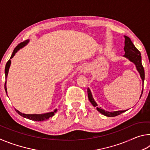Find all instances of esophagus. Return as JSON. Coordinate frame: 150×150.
<instances>
[{
  "instance_id": "1",
  "label": "esophagus",
  "mask_w": 150,
  "mask_h": 150,
  "mask_svg": "<svg viewBox=\"0 0 150 150\" xmlns=\"http://www.w3.org/2000/svg\"><path fill=\"white\" fill-rule=\"evenodd\" d=\"M87 68H85V69H83L82 70H81V72L82 73H87Z\"/></svg>"
}]
</instances>
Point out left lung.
Listing matches in <instances>:
<instances>
[{
	"label": "left lung",
	"mask_w": 150,
	"mask_h": 150,
	"mask_svg": "<svg viewBox=\"0 0 150 150\" xmlns=\"http://www.w3.org/2000/svg\"><path fill=\"white\" fill-rule=\"evenodd\" d=\"M124 38H125V45H124V52H125L124 57H127L128 59H130V61H131L132 62L135 63L137 69H138V72L139 73V74H140V77L142 78V81H143L144 83V79H145V73H144V69L142 63V57H141L140 52H139V51L135 47V45H134L132 42L131 41L130 38H128V36H126V35H124ZM87 93H88V100H89L91 104H92L94 106H97L96 103H95V101L93 99L92 94H91V91L88 88H87ZM142 93H143V89H142ZM142 95L140 96V98L142 96ZM96 109H97V110L99 112L103 114V115L109 116V117H113V116H118L122 112H124L126 111V110H119V111L113 112H110L105 111L104 110H103V109H101L100 108L97 107Z\"/></svg>",
	"instance_id": "left-lung-1"
}]
</instances>
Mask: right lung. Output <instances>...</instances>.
Masks as SVG:
<instances>
[{
    "instance_id": "add662e5",
    "label": "right lung",
    "mask_w": 150,
    "mask_h": 150,
    "mask_svg": "<svg viewBox=\"0 0 150 150\" xmlns=\"http://www.w3.org/2000/svg\"><path fill=\"white\" fill-rule=\"evenodd\" d=\"M29 42V40H26V41H24L23 42H21L20 43V44L17 45V46L14 48V50L13 51V52H12V54L11 55V57L10 59H11L14 57V55H15V54L18 51L20 48H22L23 46H24L25 45H26L28 42ZM11 60H8V62H7L6 66H5V79L6 80V78H7V75H8V69H9V67H10V65H11ZM4 89L6 91V83H5V85H4ZM7 93V92H6ZM15 110L16 111V112L20 115V116H23V117L28 118V119H30V120H34V121H44V120H47L48 118H50V117H52L53 116L55 115V112L57 111V110H55L54 112H49V113H45V114H42V115H26V114H23L22 112H20L18 110H17L16 109H15Z\"/></svg>"
}]
</instances>
